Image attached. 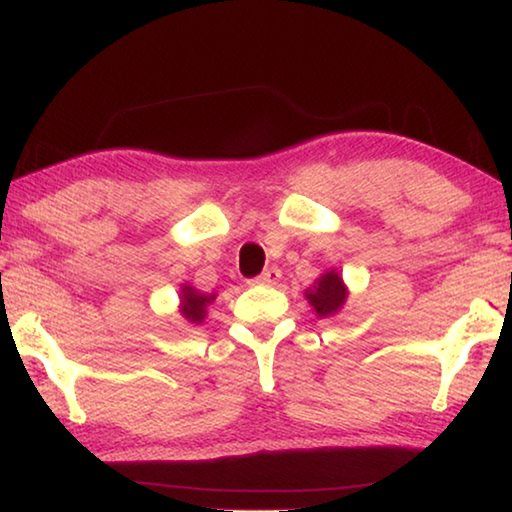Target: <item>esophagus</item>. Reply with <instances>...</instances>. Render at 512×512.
<instances>
[{
    "instance_id": "esophagus-1",
    "label": "esophagus",
    "mask_w": 512,
    "mask_h": 512,
    "mask_svg": "<svg viewBox=\"0 0 512 512\" xmlns=\"http://www.w3.org/2000/svg\"><path fill=\"white\" fill-rule=\"evenodd\" d=\"M281 279V270L279 267H267V270L258 276L254 283H261V285H274L276 281Z\"/></svg>"
}]
</instances>
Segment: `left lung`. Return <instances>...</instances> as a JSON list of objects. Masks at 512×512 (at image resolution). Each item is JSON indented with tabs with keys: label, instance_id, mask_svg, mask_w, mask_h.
<instances>
[{
	"label": "left lung",
	"instance_id": "left-lung-1",
	"mask_svg": "<svg viewBox=\"0 0 512 512\" xmlns=\"http://www.w3.org/2000/svg\"><path fill=\"white\" fill-rule=\"evenodd\" d=\"M346 297H348L346 285L342 281V276H339L335 270L321 274L315 281V285L306 290V299L310 301V306L315 308L317 317L335 315V312L342 310Z\"/></svg>",
	"mask_w": 512,
	"mask_h": 512
}]
</instances>
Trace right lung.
<instances>
[{"label": "right lung", "instance_id": "add662e5", "mask_svg": "<svg viewBox=\"0 0 512 512\" xmlns=\"http://www.w3.org/2000/svg\"><path fill=\"white\" fill-rule=\"evenodd\" d=\"M179 312L182 317L191 321V324H202L206 317V306L215 301V294H204L197 292L191 285H182V294H179Z\"/></svg>", "mask_w": 512, "mask_h": 512}]
</instances>
